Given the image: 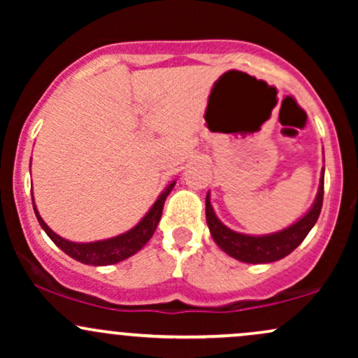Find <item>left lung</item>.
<instances>
[{"label":"left lung","instance_id":"1","mask_svg":"<svg viewBox=\"0 0 358 358\" xmlns=\"http://www.w3.org/2000/svg\"><path fill=\"white\" fill-rule=\"evenodd\" d=\"M323 180L324 170L322 171V178H320V187L315 202L301 219L294 222L289 227L282 229V231L266 234V236H248V234L232 231L227 225L222 224L219 217L213 212V207L210 203V193H207V199H205V215H207V225L210 229L213 241L229 256L237 259V261L249 262V264H266V262H274L286 257L287 254L293 252L305 241L308 232L313 229L316 220H318L323 205Z\"/></svg>","mask_w":358,"mask_h":358}]
</instances>
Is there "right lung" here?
I'll return each mask as SVG.
<instances>
[{
    "label": "right lung",
    "mask_w": 358,
    "mask_h": 358,
    "mask_svg": "<svg viewBox=\"0 0 358 358\" xmlns=\"http://www.w3.org/2000/svg\"><path fill=\"white\" fill-rule=\"evenodd\" d=\"M176 182H171L168 187L159 193V196L156 199L153 207L148 210V213L143 217L141 220L134 225L133 229L124 234H119L116 237H110V239L104 241H96V242H72L64 239V237L57 236L55 232L45 224L42 217H40L38 210L35 207L34 200V210L38 224L42 225V229L47 232V236L53 241V244L57 248L64 250L67 256H71L76 261L82 262V264L89 266H109L116 264V262L124 261V259L131 257L133 254H136L138 250H141L146 245V242L153 237V234L158 227V222L162 219L163 205H165L166 196L170 195V192L173 190Z\"/></svg>",
    "instance_id": "1"
}]
</instances>
